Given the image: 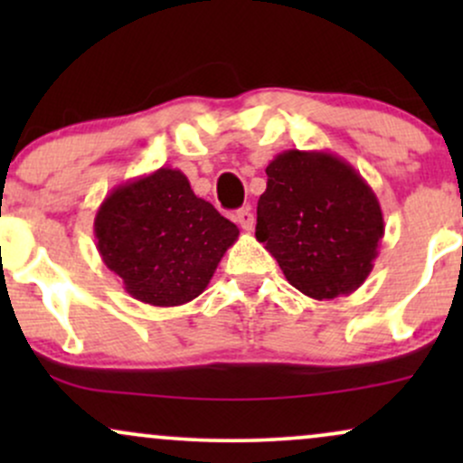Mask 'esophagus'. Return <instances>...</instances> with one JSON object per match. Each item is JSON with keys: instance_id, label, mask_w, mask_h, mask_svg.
<instances>
[{"instance_id": "1", "label": "esophagus", "mask_w": 463, "mask_h": 463, "mask_svg": "<svg viewBox=\"0 0 463 463\" xmlns=\"http://www.w3.org/2000/svg\"><path fill=\"white\" fill-rule=\"evenodd\" d=\"M235 220L239 222V226H241L243 231L250 232L254 228V215H252V211H250V209H239L235 213Z\"/></svg>"}]
</instances>
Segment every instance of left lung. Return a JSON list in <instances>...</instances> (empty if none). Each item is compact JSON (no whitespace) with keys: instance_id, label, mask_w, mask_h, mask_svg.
I'll return each instance as SVG.
<instances>
[{"instance_id":"8db88e82","label":"left lung","mask_w":463,"mask_h":463,"mask_svg":"<svg viewBox=\"0 0 463 463\" xmlns=\"http://www.w3.org/2000/svg\"><path fill=\"white\" fill-rule=\"evenodd\" d=\"M257 235L285 279L313 300L348 296L379 257L383 211L353 165L331 152L285 150L265 169Z\"/></svg>"}]
</instances>
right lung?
Wrapping results in <instances>:
<instances>
[{
    "instance_id": "right-lung-1",
    "label": "right lung",
    "mask_w": 463,
    "mask_h": 463,
    "mask_svg": "<svg viewBox=\"0 0 463 463\" xmlns=\"http://www.w3.org/2000/svg\"><path fill=\"white\" fill-rule=\"evenodd\" d=\"M93 232L106 268L132 298L152 307L198 298L239 237V228L172 167L110 191L95 213Z\"/></svg>"
}]
</instances>
